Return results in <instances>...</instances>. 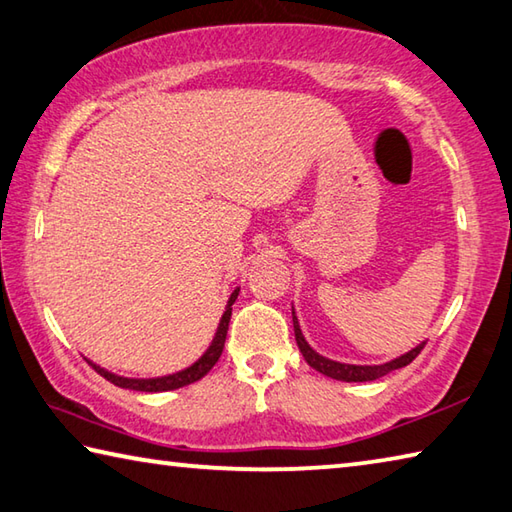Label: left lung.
Here are the masks:
<instances>
[{
	"instance_id": "1",
	"label": "left lung",
	"mask_w": 512,
	"mask_h": 512,
	"mask_svg": "<svg viewBox=\"0 0 512 512\" xmlns=\"http://www.w3.org/2000/svg\"><path fill=\"white\" fill-rule=\"evenodd\" d=\"M293 329H295L297 347H300L304 360L309 362L315 371H320V374L329 376L333 380H342V383H367V380H376L380 376L389 374V371L410 365V362L425 347V342H421V345H416L412 351H407V353H403V356L385 362V365H347V362H336V360L324 358L318 351L311 349L309 342H306L302 336V329H300V322H297V318H295V311H293Z\"/></svg>"
}]
</instances>
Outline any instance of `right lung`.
Wrapping results in <instances>:
<instances>
[{
  "mask_svg": "<svg viewBox=\"0 0 512 512\" xmlns=\"http://www.w3.org/2000/svg\"><path fill=\"white\" fill-rule=\"evenodd\" d=\"M237 295H239V288L232 291L230 300L226 304V311H224V315H221V322L217 327L215 338H212L206 353H203V356L197 362H192L190 367L176 371V374L161 376V378H125V376L111 374V371L98 367L96 362H91V360H87V362L98 371L102 378H107L109 383H114L116 387H123V389H134V392H170V389H179V387H185L190 383H197V380H201L212 367L217 365L221 351H224L228 322H230V315H232V304H235Z\"/></svg>",
  "mask_w": 512,
  "mask_h": 512,
  "instance_id": "1",
  "label": "right lung"
}]
</instances>
